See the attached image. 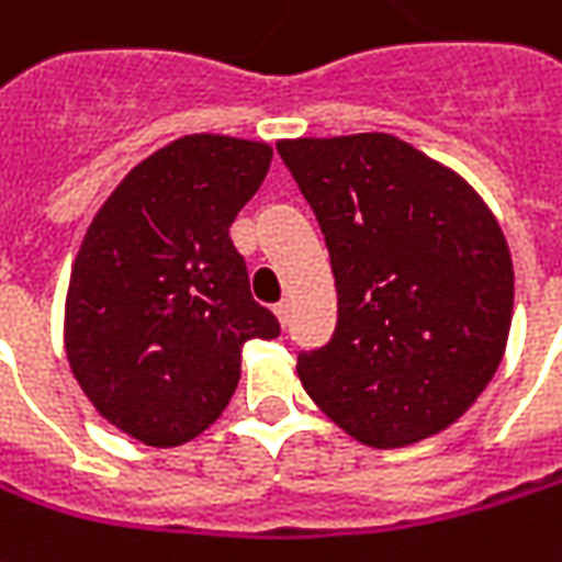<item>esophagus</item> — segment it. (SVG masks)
<instances>
[{"label":"esophagus","instance_id":"1","mask_svg":"<svg viewBox=\"0 0 562 562\" xmlns=\"http://www.w3.org/2000/svg\"><path fill=\"white\" fill-rule=\"evenodd\" d=\"M273 313H277L280 326H285V323H289V313H292V304H289V301H280V304L273 307Z\"/></svg>","mask_w":562,"mask_h":562}]
</instances>
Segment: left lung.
Instances as JSON below:
<instances>
[{"label":"left lung","instance_id":"obj_1","mask_svg":"<svg viewBox=\"0 0 562 562\" xmlns=\"http://www.w3.org/2000/svg\"><path fill=\"white\" fill-rule=\"evenodd\" d=\"M311 202L338 292L326 347L297 378L372 449L456 425L505 357L514 265L492 209L456 169L384 132L277 144Z\"/></svg>","mask_w":562,"mask_h":562}]
</instances>
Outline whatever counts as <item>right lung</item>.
<instances>
[{
    "label": "right lung",
    "instance_id": "obj_1",
    "mask_svg": "<svg viewBox=\"0 0 562 562\" xmlns=\"http://www.w3.org/2000/svg\"><path fill=\"white\" fill-rule=\"evenodd\" d=\"M270 159L265 140L184 135L137 162L91 217L64 350L94 412L132 440H196L231 403L243 345L280 335L231 243Z\"/></svg>",
    "mask_w": 562,
    "mask_h": 562
}]
</instances>
